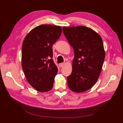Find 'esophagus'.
Instances as JSON below:
<instances>
[{"label": "esophagus", "mask_w": 123, "mask_h": 123, "mask_svg": "<svg viewBox=\"0 0 123 123\" xmlns=\"http://www.w3.org/2000/svg\"><path fill=\"white\" fill-rule=\"evenodd\" d=\"M64 63H61L59 64V67L61 68V67H63V66H64Z\"/></svg>", "instance_id": "esophagus-1"}]
</instances>
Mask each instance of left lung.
I'll return each mask as SVG.
<instances>
[{
  "label": "left lung",
  "instance_id": "left-lung-1",
  "mask_svg": "<svg viewBox=\"0 0 123 123\" xmlns=\"http://www.w3.org/2000/svg\"><path fill=\"white\" fill-rule=\"evenodd\" d=\"M64 34L74 49L71 74L67 77L68 87L74 92L90 89L97 81L105 57L101 36L83 26L63 27Z\"/></svg>",
  "mask_w": 123,
  "mask_h": 123
}]
</instances>
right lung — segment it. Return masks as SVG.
<instances>
[{
	"mask_svg": "<svg viewBox=\"0 0 123 123\" xmlns=\"http://www.w3.org/2000/svg\"><path fill=\"white\" fill-rule=\"evenodd\" d=\"M61 33L59 26L41 25L31 31L23 41V71L28 83L40 92H47L53 87L58 70L52 59V45Z\"/></svg>",
	"mask_w": 123,
	"mask_h": 123,
	"instance_id": "1",
	"label": "right lung"
}]
</instances>
